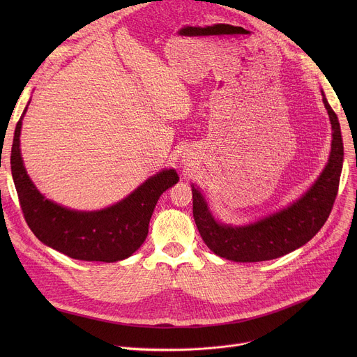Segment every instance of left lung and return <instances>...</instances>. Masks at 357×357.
Here are the masks:
<instances>
[{
    "label": "left lung",
    "instance_id": "left-lung-1",
    "mask_svg": "<svg viewBox=\"0 0 357 357\" xmlns=\"http://www.w3.org/2000/svg\"><path fill=\"white\" fill-rule=\"evenodd\" d=\"M333 128L331 153L323 174L288 208L246 227L224 226L214 220L201 192L192 188V214L202 240L215 255L234 261H264L304 246L327 221L339 192L343 140L335 112L323 93Z\"/></svg>",
    "mask_w": 357,
    "mask_h": 357
}]
</instances>
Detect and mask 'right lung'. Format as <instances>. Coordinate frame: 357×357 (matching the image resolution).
<instances>
[{
	"mask_svg": "<svg viewBox=\"0 0 357 357\" xmlns=\"http://www.w3.org/2000/svg\"><path fill=\"white\" fill-rule=\"evenodd\" d=\"M22 120L14 131L11 174L23 215L34 236L46 246L78 260L109 264L133 255L147 237L159 197L179 181L178 174L174 169L162 171L101 211L68 210L46 199L30 181L20 155Z\"/></svg>",
	"mask_w": 357,
	"mask_h": 357,
	"instance_id": "right-lung-1",
	"label": "right lung"
}]
</instances>
